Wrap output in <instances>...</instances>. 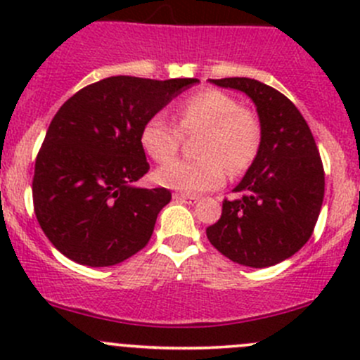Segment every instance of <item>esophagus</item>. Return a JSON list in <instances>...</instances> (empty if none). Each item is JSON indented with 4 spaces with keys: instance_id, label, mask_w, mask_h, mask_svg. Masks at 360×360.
<instances>
[{
    "instance_id": "34e87169",
    "label": "esophagus",
    "mask_w": 360,
    "mask_h": 360,
    "mask_svg": "<svg viewBox=\"0 0 360 360\" xmlns=\"http://www.w3.org/2000/svg\"><path fill=\"white\" fill-rule=\"evenodd\" d=\"M172 198L176 202H181V203H197L198 202V197H195V195H184V193H174Z\"/></svg>"
}]
</instances>
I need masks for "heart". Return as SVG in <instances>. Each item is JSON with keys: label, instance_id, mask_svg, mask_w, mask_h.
I'll return each mask as SVG.
<instances>
[{"label": "heart", "instance_id": "obj_1", "mask_svg": "<svg viewBox=\"0 0 360 360\" xmlns=\"http://www.w3.org/2000/svg\"><path fill=\"white\" fill-rule=\"evenodd\" d=\"M179 127L157 112L143 127L141 143L151 158L167 162L177 153L184 134L203 130L197 160H172L155 172V181L169 190L203 193L219 188L226 179V167L242 172L256 158L261 129L256 116L242 110L237 99L221 90H200L181 103Z\"/></svg>", "mask_w": 360, "mask_h": 360}]
</instances>
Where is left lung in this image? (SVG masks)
Masks as SVG:
<instances>
[{
  "instance_id": "8db88e82",
  "label": "left lung",
  "mask_w": 360,
  "mask_h": 360,
  "mask_svg": "<svg viewBox=\"0 0 360 360\" xmlns=\"http://www.w3.org/2000/svg\"><path fill=\"white\" fill-rule=\"evenodd\" d=\"M240 90L256 106L261 143L235 188L244 195L223 202L207 238L228 259L266 268L297 252L314 233L324 200V167L301 112L278 90L250 78L209 79Z\"/></svg>"
}]
</instances>
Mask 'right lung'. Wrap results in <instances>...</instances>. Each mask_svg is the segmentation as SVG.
<instances>
[{"instance_id": "obj_1", "label": "right lung", "mask_w": 360, "mask_h": 360, "mask_svg": "<svg viewBox=\"0 0 360 360\" xmlns=\"http://www.w3.org/2000/svg\"><path fill=\"white\" fill-rule=\"evenodd\" d=\"M197 78L110 76L69 97L34 163L36 219L53 248L79 264L112 266L150 242L172 195L137 188L150 170L141 132Z\"/></svg>"}]
</instances>
